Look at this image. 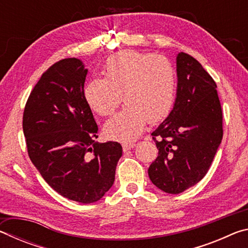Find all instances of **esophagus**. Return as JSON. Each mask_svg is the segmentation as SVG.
I'll use <instances>...</instances> for the list:
<instances>
[{
    "label": "esophagus",
    "instance_id": "34e87169",
    "mask_svg": "<svg viewBox=\"0 0 248 248\" xmlns=\"http://www.w3.org/2000/svg\"><path fill=\"white\" fill-rule=\"evenodd\" d=\"M134 146H136V143H124V144H123L124 152H127V151L133 149Z\"/></svg>",
    "mask_w": 248,
    "mask_h": 248
}]
</instances>
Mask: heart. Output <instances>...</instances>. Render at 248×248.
Returning <instances> with one entry per match:
<instances>
[{
	"label": "heart",
	"instance_id": "1",
	"mask_svg": "<svg viewBox=\"0 0 248 248\" xmlns=\"http://www.w3.org/2000/svg\"><path fill=\"white\" fill-rule=\"evenodd\" d=\"M176 71L169 59L132 50L109 57L104 65V78L86 82L83 97L92 111L111 116L123 96L125 107L105 124L112 140L131 142L143 131L146 123L165 119L173 108Z\"/></svg>",
	"mask_w": 248,
	"mask_h": 248
}]
</instances>
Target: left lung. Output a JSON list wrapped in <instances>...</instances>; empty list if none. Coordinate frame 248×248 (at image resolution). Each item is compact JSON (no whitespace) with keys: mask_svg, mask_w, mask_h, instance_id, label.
Segmentation results:
<instances>
[{"mask_svg":"<svg viewBox=\"0 0 248 248\" xmlns=\"http://www.w3.org/2000/svg\"><path fill=\"white\" fill-rule=\"evenodd\" d=\"M177 97L173 110L152 132L158 155L149 167L151 182L180 194L202 179L223 137L217 84L188 53L177 56Z\"/></svg>","mask_w":248,"mask_h":248,"instance_id":"obj_1","label":"left lung"}]
</instances>
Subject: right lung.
Listing matches in <instances>:
<instances>
[{
  "mask_svg": "<svg viewBox=\"0 0 248 248\" xmlns=\"http://www.w3.org/2000/svg\"><path fill=\"white\" fill-rule=\"evenodd\" d=\"M86 74L77 58L56 62L32 89L23 115L32 164L58 194L81 203L110 189L123 155L118 142H95L98 127L83 97Z\"/></svg>",
  "mask_w": 248,
  "mask_h": 248,
  "instance_id": "add662e5",
  "label": "right lung"
}]
</instances>
